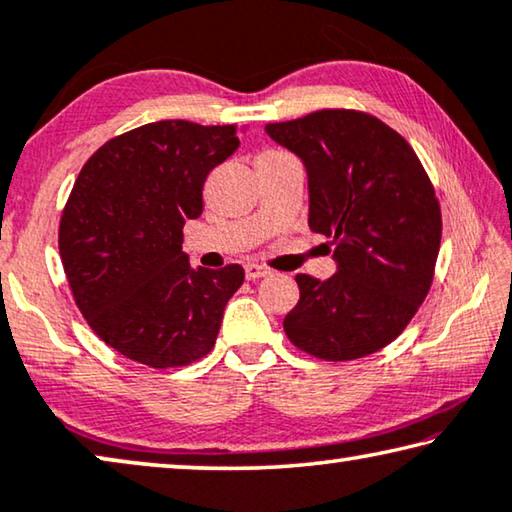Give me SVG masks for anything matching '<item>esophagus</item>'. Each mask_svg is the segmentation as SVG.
I'll use <instances>...</instances> for the list:
<instances>
[{"label":"esophagus","mask_w":512,"mask_h":512,"mask_svg":"<svg viewBox=\"0 0 512 512\" xmlns=\"http://www.w3.org/2000/svg\"><path fill=\"white\" fill-rule=\"evenodd\" d=\"M269 269H266V266H259V264H246V278L248 280H259V278H264V276H269Z\"/></svg>","instance_id":"obj_1"}]
</instances>
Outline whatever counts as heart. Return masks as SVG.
Returning <instances> with one entry per match:
<instances>
[{"label":"heart","mask_w":512,"mask_h":512,"mask_svg":"<svg viewBox=\"0 0 512 512\" xmlns=\"http://www.w3.org/2000/svg\"><path fill=\"white\" fill-rule=\"evenodd\" d=\"M271 154H273V151H271Z\"/></svg>","instance_id":"heart-1"}]
</instances>
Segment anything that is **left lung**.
<instances>
[{"label": "left lung", "mask_w": 512, "mask_h": 512, "mask_svg": "<svg viewBox=\"0 0 512 512\" xmlns=\"http://www.w3.org/2000/svg\"><path fill=\"white\" fill-rule=\"evenodd\" d=\"M266 133L301 158L308 225L333 239V276H296L287 338L324 361L379 352L425 301L439 255L441 209L421 160L384 121L356 110H319Z\"/></svg>", "instance_id": "obj_1"}]
</instances>
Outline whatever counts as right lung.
<instances>
[{"label":"right lung","instance_id":"1","mask_svg":"<svg viewBox=\"0 0 512 512\" xmlns=\"http://www.w3.org/2000/svg\"><path fill=\"white\" fill-rule=\"evenodd\" d=\"M236 149V126L156 121L105 142L75 179L61 264L87 324L131 361L179 368L216 345L243 269H195L181 243L209 172Z\"/></svg>","mask_w":512,"mask_h":512}]
</instances>
